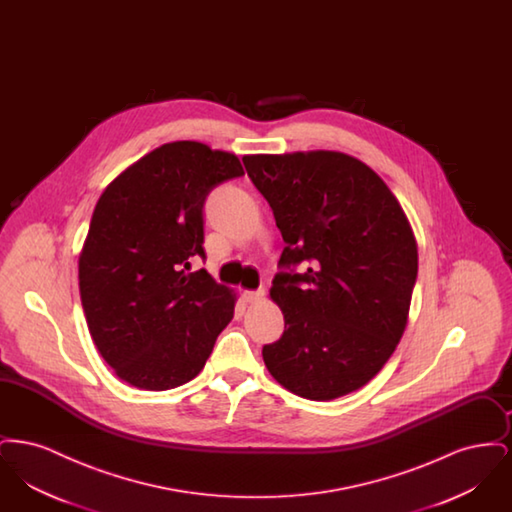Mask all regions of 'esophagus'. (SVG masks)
I'll return each mask as SVG.
<instances>
[{
    "mask_svg": "<svg viewBox=\"0 0 512 512\" xmlns=\"http://www.w3.org/2000/svg\"><path fill=\"white\" fill-rule=\"evenodd\" d=\"M242 297H244L245 303H257L265 297V292L263 290H245Z\"/></svg>",
    "mask_w": 512,
    "mask_h": 512,
    "instance_id": "1",
    "label": "esophagus"
}]
</instances>
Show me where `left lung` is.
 I'll return each mask as SVG.
<instances>
[{
    "instance_id": "left-lung-1",
    "label": "left lung",
    "mask_w": 512,
    "mask_h": 512,
    "mask_svg": "<svg viewBox=\"0 0 512 512\" xmlns=\"http://www.w3.org/2000/svg\"><path fill=\"white\" fill-rule=\"evenodd\" d=\"M244 165L286 242L270 288L286 324L263 347L268 372L311 401L363 388L409 318L418 251L405 211L376 172L340 151L245 155Z\"/></svg>"
}]
</instances>
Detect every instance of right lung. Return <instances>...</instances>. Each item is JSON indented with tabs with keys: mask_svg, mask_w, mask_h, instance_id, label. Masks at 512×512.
I'll use <instances>...</instances> for the list:
<instances>
[{
	"mask_svg": "<svg viewBox=\"0 0 512 512\" xmlns=\"http://www.w3.org/2000/svg\"><path fill=\"white\" fill-rule=\"evenodd\" d=\"M242 174L234 153L171 142L99 197L78 257V286L90 336L126 384L163 391L190 382L234 317L236 293L205 268H184L190 257H205V197Z\"/></svg>",
	"mask_w": 512,
	"mask_h": 512,
	"instance_id": "add662e5",
	"label": "right lung"
}]
</instances>
